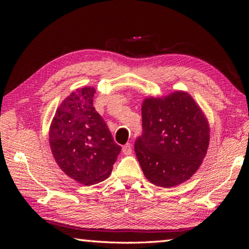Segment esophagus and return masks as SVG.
Segmentation results:
<instances>
[{
    "label": "esophagus",
    "mask_w": 249,
    "mask_h": 249,
    "mask_svg": "<svg viewBox=\"0 0 249 249\" xmlns=\"http://www.w3.org/2000/svg\"><path fill=\"white\" fill-rule=\"evenodd\" d=\"M123 153L125 155H129L131 151H133V147H131V144L130 143H126L124 146H123Z\"/></svg>",
    "instance_id": "34e87169"
}]
</instances>
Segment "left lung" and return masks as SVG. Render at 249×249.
<instances>
[{
  "mask_svg": "<svg viewBox=\"0 0 249 249\" xmlns=\"http://www.w3.org/2000/svg\"><path fill=\"white\" fill-rule=\"evenodd\" d=\"M142 136L135 152L144 177L160 187L192 178L210 143V125L202 109L185 91L146 97L141 107Z\"/></svg>",
  "mask_w": 249,
  "mask_h": 249,
  "instance_id": "left-lung-1",
  "label": "left lung"
}]
</instances>
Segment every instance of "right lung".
<instances>
[{
    "label": "right lung",
    "instance_id": "obj_1",
    "mask_svg": "<svg viewBox=\"0 0 249 249\" xmlns=\"http://www.w3.org/2000/svg\"><path fill=\"white\" fill-rule=\"evenodd\" d=\"M94 87L71 92L57 107L49 128L50 149L66 176L83 185L107 178L121 152L93 107Z\"/></svg>",
    "mask_w": 249,
    "mask_h": 249
}]
</instances>
